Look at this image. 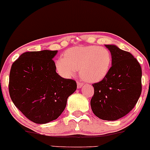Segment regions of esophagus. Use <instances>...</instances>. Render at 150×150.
Returning a JSON list of instances; mask_svg holds the SVG:
<instances>
[{
  "instance_id": "obj_1",
  "label": "esophagus",
  "mask_w": 150,
  "mask_h": 150,
  "mask_svg": "<svg viewBox=\"0 0 150 150\" xmlns=\"http://www.w3.org/2000/svg\"><path fill=\"white\" fill-rule=\"evenodd\" d=\"M82 86H83V83H81V81H77V87H78L79 89L81 88Z\"/></svg>"
}]
</instances>
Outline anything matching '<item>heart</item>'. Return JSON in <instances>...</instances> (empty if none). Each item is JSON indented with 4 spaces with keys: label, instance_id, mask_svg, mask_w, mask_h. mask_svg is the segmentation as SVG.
<instances>
[{
    "label": "heart",
    "instance_id": "1",
    "mask_svg": "<svg viewBox=\"0 0 150 150\" xmlns=\"http://www.w3.org/2000/svg\"><path fill=\"white\" fill-rule=\"evenodd\" d=\"M112 65V55L107 48L95 45L76 46L64 52L63 58L55 62V68L61 76L70 78L78 69L86 81H101L109 73Z\"/></svg>",
    "mask_w": 150,
    "mask_h": 150
}]
</instances>
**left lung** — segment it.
Listing matches in <instances>:
<instances>
[{"instance_id": "1", "label": "left lung", "mask_w": 150, "mask_h": 150, "mask_svg": "<svg viewBox=\"0 0 150 150\" xmlns=\"http://www.w3.org/2000/svg\"><path fill=\"white\" fill-rule=\"evenodd\" d=\"M112 55L108 75L92 84L91 108L94 114L105 121H115L127 115L137 104L142 92V68L129 52L106 45Z\"/></svg>"}]
</instances>
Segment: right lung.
Listing matches in <instances>:
<instances>
[{"instance_id": "right-lung-1", "label": "right lung", "mask_w": 150, "mask_h": 150, "mask_svg": "<svg viewBox=\"0 0 150 150\" xmlns=\"http://www.w3.org/2000/svg\"><path fill=\"white\" fill-rule=\"evenodd\" d=\"M58 50L26 52L13 63L9 75L11 99L17 108L35 123L57 119L67 99L76 89L75 80L56 73L52 58Z\"/></svg>"}]
</instances>
